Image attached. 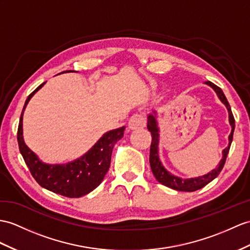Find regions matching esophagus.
Masks as SVG:
<instances>
[{
    "label": "esophagus",
    "mask_w": 250,
    "mask_h": 250,
    "mask_svg": "<svg viewBox=\"0 0 250 250\" xmlns=\"http://www.w3.org/2000/svg\"><path fill=\"white\" fill-rule=\"evenodd\" d=\"M146 125V119L143 114H133L129 120L128 126L130 129H140L143 128Z\"/></svg>",
    "instance_id": "obj_1"
}]
</instances>
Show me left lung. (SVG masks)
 Instances as JSON below:
<instances>
[{
	"label": "left lung",
	"mask_w": 250,
	"mask_h": 250,
	"mask_svg": "<svg viewBox=\"0 0 250 250\" xmlns=\"http://www.w3.org/2000/svg\"><path fill=\"white\" fill-rule=\"evenodd\" d=\"M205 83L210 86L213 90L215 91L218 99L221 100L223 104L226 106L228 113H229V123L231 125V132L229 135V144L226 148L223 150V158L222 160L218 163L217 167L214 169H212L211 172L208 174H206L204 176H199V177L195 178H188V179H182L180 177H177V176H174L168 171H167L164 167L162 166V163L159 159V154H158V144H159V128H158V124H157V120H156V115L157 112L154 111V113L148 114L147 117V129L151 133V144H150V153H149V163H150V168L151 172H153L154 176L156 179L160 182L161 185L168 187L173 188V190L176 191H182V192H194L196 190H199V188H204L211 182L213 179L216 178L218 174L221 173L223 169L225 162H226V158L229 153L230 149V145L231 142H232L233 139V131H234V127H235V121L233 118L232 111H231V108L229 103L225 96L224 92L220 87H217L216 84H214L211 82H206Z\"/></svg>",
	"instance_id": "obj_1"
}]
</instances>
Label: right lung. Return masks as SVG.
I'll return each mask as SVG.
<instances>
[{"label": "right lung", "instance_id": "right-lung-1", "mask_svg": "<svg viewBox=\"0 0 250 250\" xmlns=\"http://www.w3.org/2000/svg\"><path fill=\"white\" fill-rule=\"evenodd\" d=\"M36 88L24 104L18 127V144L20 153L35 180L48 191L70 198L82 197L101 185L110 167L114 144L124 136L125 126L104 133L88 153L66 164H46L30 150L23 139V112L33 95L43 87Z\"/></svg>", "mask_w": 250, "mask_h": 250}]
</instances>
